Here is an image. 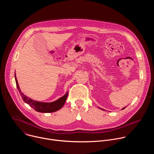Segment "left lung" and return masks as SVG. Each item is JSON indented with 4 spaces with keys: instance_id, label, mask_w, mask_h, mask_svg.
Instances as JSON below:
<instances>
[{
    "instance_id": "8db88e82",
    "label": "left lung",
    "mask_w": 154,
    "mask_h": 154,
    "mask_svg": "<svg viewBox=\"0 0 154 154\" xmlns=\"http://www.w3.org/2000/svg\"><path fill=\"white\" fill-rule=\"evenodd\" d=\"M125 108V107H124V108H122V109H124V108ZM102 109V110H103V109Z\"/></svg>"
}]
</instances>
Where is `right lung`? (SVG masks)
I'll use <instances>...</instances> for the list:
<instances>
[{
  "label": "right lung",
  "mask_w": 154,
  "mask_h": 154,
  "mask_svg": "<svg viewBox=\"0 0 154 154\" xmlns=\"http://www.w3.org/2000/svg\"><path fill=\"white\" fill-rule=\"evenodd\" d=\"M15 80L17 89L19 92L21 96V97L23 98V100L27 104H29L32 108L38 112L40 113H52L54 112H57L60 109L62 108L64 105L66 100L67 99L68 92L66 93L63 96L60 97V99H57V100L52 102H41L39 101L34 100L27 96H26L24 93H22L21 90L19 88V86L18 85V82L16 77V74H14Z\"/></svg>",
  "instance_id": "add662e5"
}]
</instances>
